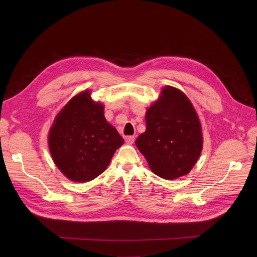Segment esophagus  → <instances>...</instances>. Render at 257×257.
I'll return each mask as SVG.
<instances>
[{
	"label": "esophagus",
	"mask_w": 257,
	"mask_h": 257,
	"mask_svg": "<svg viewBox=\"0 0 257 257\" xmlns=\"http://www.w3.org/2000/svg\"><path fill=\"white\" fill-rule=\"evenodd\" d=\"M125 140L128 144H132L134 141H135V137L134 136H126L125 137Z\"/></svg>",
	"instance_id": "obj_1"
}]
</instances>
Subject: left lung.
Listing matches in <instances>:
<instances>
[{
    "mask_svg": "<svg viewBox=\"0 0 257 257\" xmlns=\"http://www.w3.org/2000/svg\"><path fill=\"white\" fill-rule=\"evenodd\" d=\"M146 130L135 143L151 170L174 180L187 175L202 151L201 125L184 92L166 86L145 114Z\"/></svg>",
    "mask_w": 257,
    "mask_h": 257,
    "instance_id": "left-lung-1",
    "label": "left lung"
}]
</instances>
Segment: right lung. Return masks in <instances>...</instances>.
Wrapping results in <instances>:
<instances>
[{
  "label": "right lung",
  "mask_w": 257,
  "mask_h": 257,
  "mask_svg": "<svg viewBox=\"0 0 257 257\" xmlns=\"http://www.w3.org/2000/svg\"><path fill=\"white\" fill-rule=\"evenodd\" d=\"M124 139L106 122L103 105L84 90L57 115L49 132V149L58 169L71 181L95 179L104 172Z\"/></svg>",
  "instance_id": "right-lung-1"
}]
</instances>
